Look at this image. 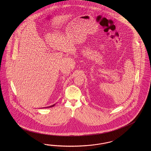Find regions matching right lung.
<instances>
[{"label":"right lung","mask_w":151,"mask_h":151,"mask_svg":"<svg viewBox=\"0 0 151 151\" xmlns=\"http://www.w3.org/2000/svg\"><path fill=\"white\" fill-rule=\"evenodd\" d=\"M55 104H54V105H52L50 106H48V107H44V108H50V107H54V106L55 105ZM41 109H42V108H41Z\"/></svg>","instance_id":"add662e5"}]
</instances>
